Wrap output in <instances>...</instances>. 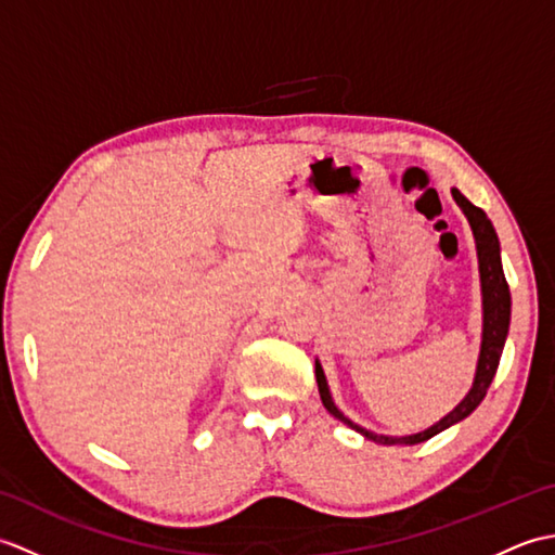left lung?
<instances>
[{
    "instance_id": "1",
    "label": "left lung",
    "mask_w": 555,
    "mask_h": 555,
    "mask_svg": "<svg viewBox=\"0 0 555 555\" xmlns=\"http://www.w3.org/2000/svg\"><path fill=\"white\" fill-rule=\"evenodd\" d=\"M453 199L457 207L463 209V215L469 221V229H473L475 235V245H477V262H479V284H481V346H479V358H477V370H475V379L465 398L448 412L446 417H441L436 424H431L429 429H424L420 434H410V436H384V434H374L370 429L360 427V424L346 417L344 412L338 410L334 403L332 388H328L326 374L322 370V362L314 360V376H317V386H320V396L324 408L332 412V415L344 422L346 427L356 429L362 434L367 441L382 443V446H415L431 439V436L441 434L443 429L453 427V424L463 422L465 417L473 415V412L479 408L481 400H485L489 386L496 376L499 362L503 356V346L505 338H508V328H511V288L508 281H505L503 274V264H501V243L496 229H493L491 219L485 215V209L475 207L469 199L453 188Z\"/></svg>"
}]
</instances>
